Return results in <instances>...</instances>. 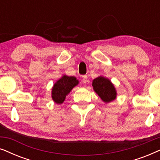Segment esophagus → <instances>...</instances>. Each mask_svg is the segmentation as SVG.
<instances>
[{
  "instance_id": "1",
  "label": "esophagus",
  "mask_w": 160,
  "mask_h": 160,
  "mask_svg": "<svg viewBox=\"0 0 160 160\" xmlns=\"http://www.w3.org/2000/svg\"><path fill=\"white\" fill-rule=\"evenodd\" d=\"M82 82L84 83H87V82H88V78H87V76H86V75H84V76H82Z\"/></svg>"
}]
</instances>
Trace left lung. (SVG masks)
Masks as SVG:
<instances>
[{
    "label": "left lung",
    "instance_id": "1",
    "mask_svg": "<svg viewBox=\"0 0 160 160\" xmlns=\"http://www.w3.org/2000/svg\"><path fill=\"white\" fill-rule=\"evenodd\" d=\"M92 86L94 90L100 96L102 101L111 102L117 97L114 87L108 78L99 76L93 80Z\"/></svg>",
    "mask_w": 160,
    "mask_h": 160
}]
</instances>
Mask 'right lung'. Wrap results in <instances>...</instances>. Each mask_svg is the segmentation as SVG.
Wrapping results in <instances>:
<instances>
[{"label":"right lung","mask_w":160,"mask_h":160,"mask_svg":"<svg viewBox=\"0 0 160 160\" xmlns=\"http://www.w3.org/2000/svg\"><path fill=\"white\" fill-rule=\"evenodd\" d=\"M78 84V81L74 76H63L54 84L52 88V99L56 103H62L66 95Z\"/></svg>","instance_id":"add662e5"}]
</instances>
